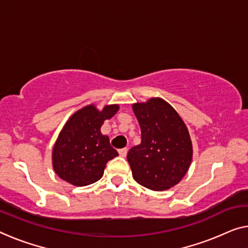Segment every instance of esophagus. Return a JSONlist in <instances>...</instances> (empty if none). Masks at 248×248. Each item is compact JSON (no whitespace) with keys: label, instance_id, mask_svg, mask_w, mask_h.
Returning <instances> with one entry per match:
<instances>
[{"label":"esophagus","instance_id":"esophagus-1","mask_svg":"<svg viewBox=\"0 0 248 248\" xmlns=\"http://www.w3.org/2000/svg\"><path fill=\"white\" fill-rule=\"evenodd\" d=\"M127 153H128L127 148H121V149H119V155H120V156L125 157V156H127Z\"/></svg>","mask_w":248,"mask_h":248}]
</instances>
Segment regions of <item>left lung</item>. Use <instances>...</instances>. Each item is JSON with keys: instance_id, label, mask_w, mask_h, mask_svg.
<instances>
[{"instance_id": "left-lung-1", "label": "left lung", "mask_w": 248, "mask_h": 248, "mask_svg": "<svg viewBox=\"0 0 248 248\" xmlns=\"http://www.w3.org/2000/svg\"><path fill=\"white\" fill-rule=\"evenodd\" d=\"M141 142L128 151L137 183L151 190L169 189L182 180L193 157L190 137L182 118L160 98L132 106Z\"/></svg>"}]
</instances>
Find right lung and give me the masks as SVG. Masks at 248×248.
<instances>
[{"label": "right lung", "instance_id": "obj_1", "mask_svg": "<svg viewBox=\"0 0 248 248\" xmlns=\"http://www.w3.org/2000/svg\"><path fill=\"white\" fill-rule=\"evenodd\" d=\"M117 105L98 111L94 106L84 107L70 118L53 148V168L61 179L75 186H87L98 182L106 165L117 157L109 137L100 131L106 119L113 117Z\"/></svg>", "mask_w": 248, "mask_h": 248}]
</instances>
